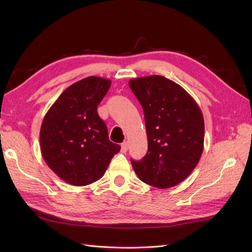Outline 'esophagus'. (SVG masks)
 Returning a JSON list of instances; mask_svg holds the SVG:
<instances>
[{
    "mask_svg": "<svg viewBox=\"0 0 252 252\" xmlns=\"http://www.w3.org/2000/svg\"><path fill=\"white\" fill-rule=\"evenodd\" d=\"M127 148H129V143L127 142H123L121 144V152L122 153H126L127 152Z\"/></svg>",
    "mask_w": 252,
    "mask_h": 252,
    "instance_id": "1",
    "label": "esophagus"
}]
</instances>
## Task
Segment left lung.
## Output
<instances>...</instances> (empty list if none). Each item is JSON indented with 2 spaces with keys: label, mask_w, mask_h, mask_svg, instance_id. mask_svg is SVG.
I'll return each mask as SVG.
<instances>
[{
  "label": "left lung",
  "mask_w": 252,
  "mask_h": 252,
  "mask_svg": "<svg viewBox=\"0 0 252 252\" xmlns=\"http://www.w3.org/2000/svg\"><path fill=\"white\" fill-rule=\"evenodd\" d=\"M130 89L143 107L148 152L132 167L144 183L170 189L189 176L199 162L205 122L195 99L162 76L131 79Z\"/></svg>",
  "instance_id": "left-lung-1"
}]
</instances>
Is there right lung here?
<instances>
[{"label": "right lung", "mask_w": 252, "mask_h": 252, "mask_svg": "<svg viewBox=\"0 0 252 252\" xmlns=\"http://www.w3.org/2000/svg\"><path fill=\"white\" fill-rule=\"evenodd\" d=\"M111 81L88 77L61 94L44 116L40 130L42 157L57 176L74 186L99 180L120 146L109 141L97 105Z\"/></svg>", "instance_id": "add662e5"}]
</instances>
